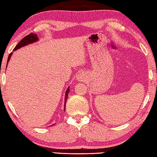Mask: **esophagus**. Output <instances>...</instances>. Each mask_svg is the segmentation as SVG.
<instances>
[{
	"label": "esophagus",
	"mask_w": 157,
	"mask_h": 157,
	"mask_svg": "<svg viewBox=\"0 0 157 157\" xmlns=\"http://www.w3.org/2000/svg\"><path fill=\"white\" fill-rule=\"evenodd\" d=\"M85 74L84 73H79V75H78V77H77V79H78V81H84V79H85Z\"/></svg>",
	"instance_id": "1"
}]
</instances>
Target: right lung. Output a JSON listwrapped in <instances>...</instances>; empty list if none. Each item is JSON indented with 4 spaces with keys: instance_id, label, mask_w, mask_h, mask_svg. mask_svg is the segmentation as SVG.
<instances>
[{
    "instance_id": "add662e5",
    "label": "right lung",
    "mask_w": 157,
    "mask_h": 157,
    "mask_svg": "<svg viewBox=\"0 0 157 157\" xmlns=\"http://www.w3.org/2000/svg\"><path fill=\"white\" fill-rule=\"evenodd\" d=\"M38 40V37H37V35H36L35 33H31L29 35H28L27 36H24V37L21 40V41L18 43L17 45L15 46V48L13 49V50H16L17 49L20 48L21 47H23L24 45H26L28 44H32L33 42H35L36 41H37ZM12 55V52L10 53V54L9 55V57H8V59H7V65L8 64V62L9 61V59H10L11 56ZM69 92V88H67V90L66 91V94H65V100H64V110H65V103L67 102V97H68V93Z\"/></svg>"
}]
</instances>
